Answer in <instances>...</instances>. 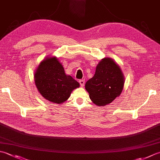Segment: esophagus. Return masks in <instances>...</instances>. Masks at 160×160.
I'll return each instance as SVG.
<instances>
[{
    "label": "esophagus",
    "mask_w": 160,
    "mask_h": 160,
    "mask_svg": "<svg viewBox=\"0 0 160 160\" xmlns=\"http://www.w3.org/2000/svg\"><path fill=\"white\" fill-rule=\"evenodd\" d=\"M79 83H80L81 87H83L84 85V80H80Z\"/></svg>",
    "instance_id": "esophagus-1"
}]
</instances>
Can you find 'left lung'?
Returning a JSON list of instances; mask_svg holds the SVG:
<instances>
[{
  "mask_svg": "<svg viewBox=\"0 0 160 160\" xmlns=\"http://www.w3.org/2000/svg\"><path fill=\"white\" fill-rule=\"evenodd\" d=\"M124 86V76L119 66L109 58L102 59L93 78L85 84L92 101L98 106L111 103L119 96Z\"/></svg>",
  "mask_w": 160,
  "mask_h": 160,
  "instance_id": "left-lung-1",
  "label": "left lung"
}]
</instances>
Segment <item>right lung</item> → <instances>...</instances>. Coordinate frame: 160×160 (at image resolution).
I'll return each instance as SVG.
<instances>
[{
	"mask_svg": "<svg viewBox=\"0 0 160 160\" xmlns=\"http://www.w3.org/2000/svg\"><path fill=\"white\" fill-rule=\"evenodd\" d=\"M34 83L43 98L61 104L69 98L80 84L65 73L63 66L56 57L46 58L38 66L34 75Z\"/></svg>",
	"mask_w": 160,
	"mask_h": 160,
	"instance_id": "right-lung-1",
	"label": "right lung"
}]
</instances>
